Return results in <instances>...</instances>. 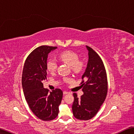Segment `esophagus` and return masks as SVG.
<instances>
[{"mask_svg":"<svg viewBox=\"0 0 134 134\" xmlns=\"http://www.w3.org/2000/svg\"><path fill=\"white\" fill-rule=\"evenodd\" d=\"M69 93V92H67V91H64L63 92V94L64 95H65V94H67Z\"/></svg>","mask_w":134,"mask_h":134,"instance_id":"esophagus-1","label":"esophagus"}]
</instances>
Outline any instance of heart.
<instances>
[{"label": "heart", "instance_id": "1", "mask_svg": "<svg viewBox=\"0 0 134 134\" xmlns=\"http://www.w3.org/2000/svg\"><path fill=\"white\" fill-rule=\"evenodd\" d=\"M59 58L60 60L71 67L72 71L76 74L81 72L83 69L84 62L79 59L77 53L71 51H65L59 54ZM58 68L57 62L53 59H48L47 62V69L48 72L53 73Z\"/></svg>", "mask_w": 134, "mask_h": 134}]
</instances>
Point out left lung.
I'll return each instance as SVG.
<instances>
[{"label":"left lung","mask_w":134,"mask_h":134,"mask_svg":"<svg viewBox=\"0 0 134 134\" xmlns=\"http://www.w3.org/2000/svg\"><path fill=\"white\" fill-rule=\"evenodd\" d=\"M89 59L85 72L82 76L85 79L81 83L83 94L79 98L74 93V101L72 109L74 117L87 120L93 118L104 103L107 95L108 81L106 70L100 57L92 48L86 45Z\"/></svg>","instance_id":"obj_1"}]
</instances>
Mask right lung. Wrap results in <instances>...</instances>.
<instances>
[{
	"label": "right lung",
	"mask_w": 134,
	"mask_h": 134,
	"mask_svg": "<svg viewBox=\"0 0 134 134\" xmlns=\"http://www.w3.org/2000/svg\"><path fill=\"white\" fill-rule=\"evenodd\" d=\"M56 47L42 45L33 51L25 61L22 76V85L25 99L30 109L38 119L53 120L58 115L63 92L56 89L49 92L43 82L47 79V62L49 53Z\"/></svg>",
	"instance_id": "right-lung-1"
}]
</instances>
